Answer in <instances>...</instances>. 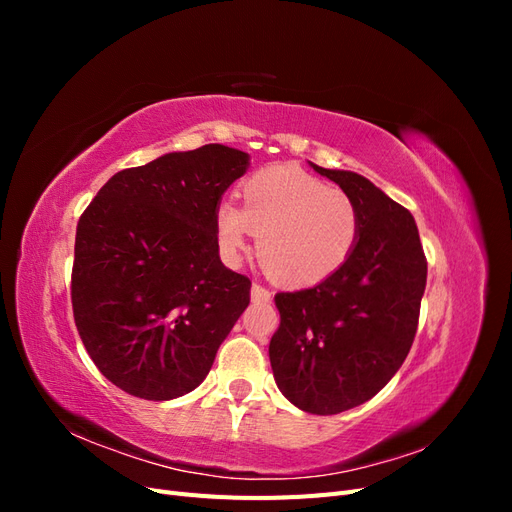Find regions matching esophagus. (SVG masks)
<instances>
[{
  "label": "esophagus",
  "mask_w": 512,
  "mask_h": 512,
  "mask_svg": "<svg viewBox=\"0 0 512 512\" xmlns=\"http://www.w3.org/2000/svg\"><path fill=\"white\" fill-rule=\"evenodd\" d=\"M252 301H256V303H267V301H271V292H269L265 286L252 284Z\"/></svg>",
  "instance_id": "34e87169"
}]
</instances>
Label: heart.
Returning <instances> with one entry per match:
<instances>
[{
  "mask_svg": "<svg viewBox=\"0 0 512 512\" xmlns=\"http://www.w3.org/2000/svg\"><path fill=\"white\" fill-rule=\"evenodd\" d=\"M359 230V209L346 192L292 166L260 170L243 185V207L224 198L215 209L222 256L239 262L254 232L260 262L290 286H314L342 269Z\"/></svg>",
  "mask_w": 512,
  "mask_h": 512,
  "instance_id": "heart-1",
  "label": "heart"
}]
</instances>
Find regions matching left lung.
<instances>
[{"label": "left lung", "mask_w": 512, "mask_h": 512, "mask_svg": "<svg viewBox=\"0 0 512 512\" xmlns=\"http://www.w3.org/2000/svg\"><path fill=\"white\" fill-rule=\"evenodd\" d=\"M359 209L346 265L314 288L277 292L269 344L277 389L309 414H339L384 389L406 361L427 284V260L408 209L352 170L322 168Z\"/></svg>", "instance_id": "8db88e82"}]
</instances>
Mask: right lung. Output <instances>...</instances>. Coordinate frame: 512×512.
I'll use <instances>...</instances> for the list:
<instances>
[{"mask_svg":"<svg viewBox=\"0 0 512 512\" xmlns=\"http://www.w3.org/2000/svg\"><path fill=\"white\" fill-rule=\"evenodd\" d=\"M250 156L226 145L164 153L108 179L76 226L74 322L121 391H194L250 305L252 282L220 260L215 209Z\"/></svg>","mask_w":512,"mask_h":512,"instance_id":"right-lung-1","label":"right lung"}]
</instances>
